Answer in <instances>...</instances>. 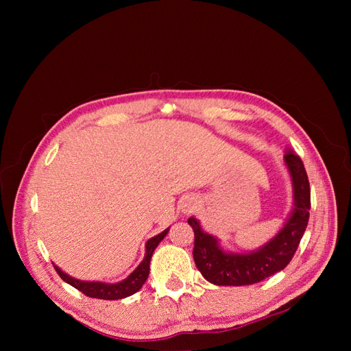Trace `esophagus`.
<instances>
[{
    "mask_svg": "<svg viewBox=\"0 0 351 351\" xmlns=\"http://www.w3.org/2000/svg\"><path fill=\"white\" fill-rule=\"evenodd\" d=\"M196 206H197V200L195 197H192V196L184 197L183 204H182V209L186 212V214H190V212H193L196 209Z\"/></svg>",
    "mask_w": 351,
    "mask_h": 351,
    "instance_id": "1",
    "label": "esophagus"
}]
</instances>
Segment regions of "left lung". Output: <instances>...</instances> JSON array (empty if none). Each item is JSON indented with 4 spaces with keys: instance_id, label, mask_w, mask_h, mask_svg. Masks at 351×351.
Returning <instances> with one entry per match:
<instances>
[{
    "instance_id": "1",
    "label": "left lung",
    "mask_w": 351,
    "mask_h": 351,
    "mask_svg": "<svg viewBox=\"0 0 351 351\" xmlns=\"http://www.w3.org/2000/svg\"><path fill=\"white\" fill-rule=\"evenodd\" d=\"M284 159L293 178L294 209L277 237L258 252L244 254L222 252L218 240L202 231L195 218L187 219L195 231V263L209 282L234 287L256 284L282 271L293 259L309 222L311 186L300 156L287 152Z\"/></svg>"
}]
</instances>
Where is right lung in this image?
<instances>
[{"label":"right lung","mask_w":351,"mask_h":351,"mask_svg":"<svg viewBox=\"0 0 351 351\" xmlns=\"http://www.w3.org/2000/svg\"><path fill=\"white\" fill-rule=\"evenodd\" d=\"M168 232V228L162 231L161 234H158L152 237L151 240H147L146 243V254L145 259L141 262L139 267H137L129 277H127L124 281L117 282V284H105V282H86V281H79L69 277L67 274L62 272L58 267H54L57 274L61 277V280H64L67 284L73 285L74 289H77L82 291L84 295L93 297V299H102V300H119L124 299V297H129L134 294L136 291H139L142 289V285L145 284L147 275H149V263L152 253L156 249L159 244Z\"/></svg>","instance_id":"obj_1"}]
</instances>
